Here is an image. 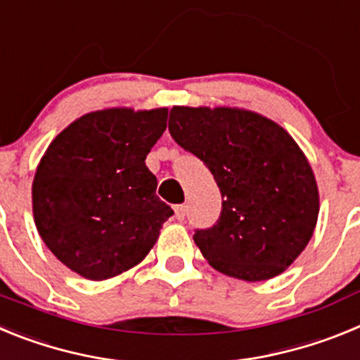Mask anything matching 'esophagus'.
<instances>
[{
    "label": "esophagus",
    "mask_w": 360,
    "mask_h": 360,
    "mask_svg": "<svg viewBox=\"0 0 360 360\" xmlns=\"http://www.w3.org/2000/svg\"><path fill=\"white\" fill-rule=\"evenodd\" d=\"M186 212H187V205H174V218L178 219V221H182L184 218H186Z\"/></svg>",
    "instance_id": "obj_1"
}]
</instances>
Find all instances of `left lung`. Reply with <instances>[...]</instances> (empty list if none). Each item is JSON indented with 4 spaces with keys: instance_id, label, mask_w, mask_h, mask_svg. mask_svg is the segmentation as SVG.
<instances>
[{
    "instance_id": "1",
    "label": "left lung",
    "mask_w": 360,
    "mask_h": 360,
    "mask_svg": "<svg viewBox=\"0 0 360 360\" xmlns=\"http://www.w3.org/2000/svg\"><path fill=\"white\" fill-rule=\"evenodd\" d=\"M169 133L207 165L224 198L214 227L193 236L209 265L249 283L283 274L319 216L316 174L290 133L231 106H173Z\"/></svg>"
}]
</instances>
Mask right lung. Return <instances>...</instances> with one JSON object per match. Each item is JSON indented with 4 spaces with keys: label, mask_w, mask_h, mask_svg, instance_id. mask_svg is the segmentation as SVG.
<instances>
[{
    "label": "right lung",
    "mask_w": 360,
    "mask_h": 360,
    "mask_svg": "<svg viewBox=\"0 0 360 360\" xmlns=\"http://www.w3.org/2000/svg\"><path fill=\"white\" fill-rule=\"evenodd\" d=\"M167 108H104L50 142L32 182L41 240L72 272L115 278L144 259L173 214L146 157L165 131Z\"/></svg>",
    "instance_id": "obj_1"
}]
</instances>
